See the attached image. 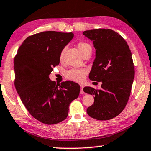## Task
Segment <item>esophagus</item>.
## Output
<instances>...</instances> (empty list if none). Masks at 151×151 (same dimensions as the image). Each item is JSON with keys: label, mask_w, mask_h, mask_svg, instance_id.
<instances>
[{"label": "esophagus", "mask_w": 151, "mask_h": 151, "mask_svg": "<svg viewBox=\"0 0 151 151\" xmlns=\"http://www.w3.org/2000/svg\"><path fill=\"white\" fill-rule=\"evenodd\" d=\"M81 94H83L84 91H83V86H81V91H80Z\"/></svg>", "instance_id": "obj_1"}]
</instances>
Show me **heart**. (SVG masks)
<instances>
[{
	"label": "heart",
	"instance_id": "heart-1",
	"mask_svg": "<svg viewBox=\"0 0 151 151\" xmlns=\"http://www.w3.org/2000/svg\"><path fill=\"white\" fill-rule=\"evenodd\" d=\"M77 47L79 50L81 54L83 55V56L87 54L88 52L92 51V47L90 44H88L87 42H81L78 43ZM64 50L61 52L60 55V59L63 58L64 54ZM87 71L85 69L83 68H72L70 70H68L66 73V77L71 81H76V82H81L84 79L85 75H87Z\"/></svg>",
	"mask_w": 151,
	"mask_h": 151
}]
</instances>
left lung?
I'll return each instance as SVG.
<instances>
[{"instance_id": "1", "label": "left lung", "mask_w": 151, "mask_h": 151, "mask_svg": "<svg viewBox=\"0 0 151 151\" xmlns=\"http://www.w3.org/2000/svg\"><path fill=\"white\" fill-rule=\"evenodd\" d=\"M83 34L91 40L96 50L88 77L102 83L101 89L83 88L94 96V104L87 112L98 120H108L123 111L130 97L134 78L131 51L125 40L109 29L87 30Z\"/></svg>"}]
</instances>
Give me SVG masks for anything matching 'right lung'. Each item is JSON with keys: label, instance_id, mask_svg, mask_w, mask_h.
<instances>
[{"label": "right lung", "instance_id": "right-lung-1", "mask_svg": "<svg viewBox=\"0 0 151 151\" xmlns=\"http://www.w3.org/2000/svg\"><path fill=\"white\" fill-rule=\"evenodd\" d=\"M74 37L54 31L32 35L24 40L14 59L15 86L26 109L44 124H58L68 116L70 103L78 97L80 85L50 81L60 55Z\"/></svg>", "mask_w": 151, "mask_h": 151}]
</instances>
